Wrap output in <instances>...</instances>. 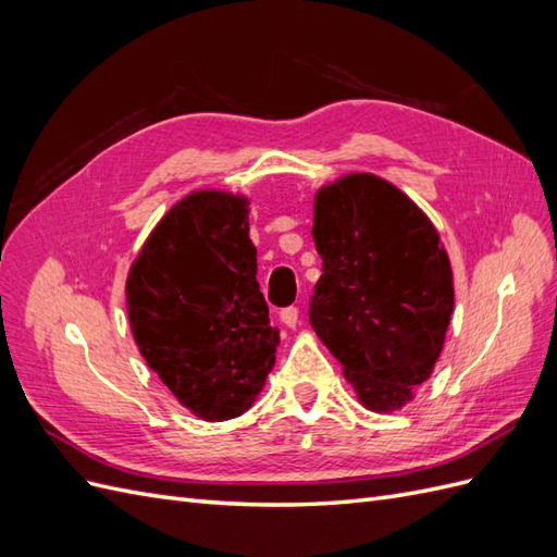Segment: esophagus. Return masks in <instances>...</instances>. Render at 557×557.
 Wrapping results in <instances>:
<instances>
[{"label": "esophagus", "mask_w": 557, "mask_h": 557, "mask_svg": "<svg viewBox=\"0 0 557 557\" xmlns=\"http://www.w3.org/2000/svg\"><path fill=\"white\" fill-rule=\"evenodd\" d=\"M281 323H283L285 327H297V323H299V309H297V307L283 309V311H281Z\"/></svg>", "instance_id": "34e87169"}]
</instances>
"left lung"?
I'll list each match as a JSON object with an SVG mask.
<instances>
[{"mask_svg":"<svg viewBox=\"0 0 557 557\" xmlns=\"http://www.w3.org/2000/svg\"><path fill=\"white\" fill-rule=\"evenodd\" d=\"M311 232L323 258L315 334L364 409H404L432 376L455 307L440 230L395 183L350 172L315 190Z\"/></svg>","mask_w":557,"mask_h":557,"instance_id":"obj_1","label":"left lung"}]
</instances>
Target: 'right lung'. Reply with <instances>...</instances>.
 I'll return each instance as SVG.
<instances>
[{
    "mask_svg": "<svg viewBox=\"0 0 557 557\" xmlns=\"http://www.w3.org/2000/svg\"><path fill=\"white\" fill-rule=\"evenodd\" d=\"M250 197L201 188L148 234L125 281L127 318L146 364L209 423L246 413L274 369L278 330L260 293L248 237Z\"/></svg>",
    "mask_w": 557,
    "mask_h": 557,
    "instance_id": "obj_1",
    "label": "right lung"
}]
</instances>
